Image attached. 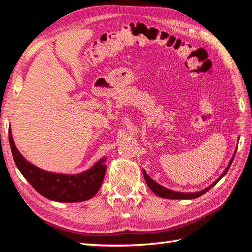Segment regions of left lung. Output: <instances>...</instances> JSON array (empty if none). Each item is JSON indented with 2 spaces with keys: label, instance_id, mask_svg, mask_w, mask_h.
<instances>
[{
  "label": "left lung",
  "instance_id": "obj_1",
  "mask_svg": "<svg viewBox=\"0 0 252 252\" xmlns=\"http://www.w3.org/2000/svg\"><path fill=\"white\" fill-rule=\"evenodd\" d=\"M235 153H236V150L234 151V154H233V156H232V158L230 159V163H228V165L226 166V168L224 169V171L222 172V175H221L219 178H218L214 183L210 184L209 187H207L206 189H202V191H199V192L184 193V192H176V191H172V189H167V188H165V187H163V186H160V184H158V182H155V181L153 180V179H151V178L148 176V173L145 172L144 169L142 170L143 177H144L145 182H147V184H148V187H149L151 189H152V191H153L156 195H158V196H159V197L168 198V199H193V198H197V197H199V196H202V195L205 194L206 192H208L212 187H215L216 184L221 180V178H223V177L225 176V173L227 172V170L230 169V166H231L232 161H233V159H234V156H235Z\"/></svg>",
  "mask_w": 252,
  "mask_h": 252
}]
</instances>
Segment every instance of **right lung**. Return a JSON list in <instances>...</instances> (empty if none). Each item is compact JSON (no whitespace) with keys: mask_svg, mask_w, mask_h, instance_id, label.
<instances>
[{"mask_svg":"<svg viewBox=\"0 0 252 252\" xmlns=\"http://www.w3.org/2000/svg\"><path fill=\"white\" fill-rule=\"evenodd\" d=\"M10 150L17 168L36 191L54 202L79 203L94 197L101 188L107 171V158H100L91 168L70 175L50 172L38 168L27 160L16 148L12 129H8Z\"/></svg>","mask_w":252,"mask_h":252,"instance_id":"obj_1","label":"right lung"}]
</instances>
